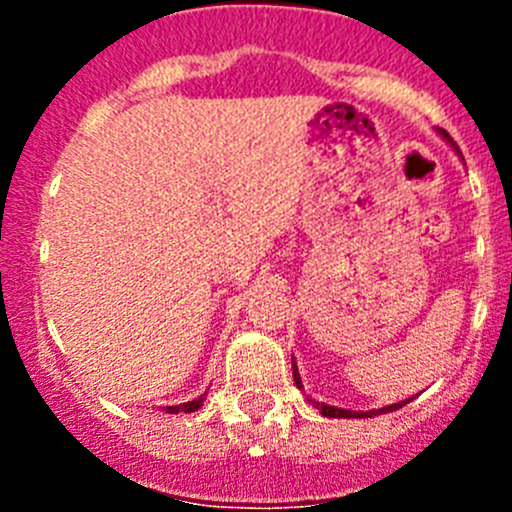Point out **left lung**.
<instances>
[{
	"label": "left lung",
	"mask_w": 512,
	"mask_h": 512,
	"mask_svg": "<svg viewBox=\"0 0 512 512\" xmlns=\"http://www.w3.org/2000/svg\"><path fill=\"white\" fill-rule=\"evenodd\" d=\"M292 372H295V384L302 390V379L300 374H297V364L292 361ZM410 402V400H405ZM405 402H395V405H387V408H379V410H372V413H354V410H343V408H333V405H323V402H315V408L320 410V413L325 415V418H372V415H382V413H392V410L402 408Z\"/></svg>",
	"instance_id": "8db88e82"
}]
</instances>
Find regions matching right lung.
Instances as JSON below:
<instances>
[{"instance_id": "right-lung-1", "label": "right lung", "mask_w": 512, "mask_h": 512, "mask_svg": "<svg viewBox=\"0 0 512 512\" xmlns=\"http://www.w3.org/2000/svg\"><path fill=\"white\" fill-rule=\"evenodd\" d=\"M202 402H205V395L197 397V400H192V402H184V405H171L169 413H179V410H184V413H194V410L200 408Z\"/></svg>"}]
</instances>
